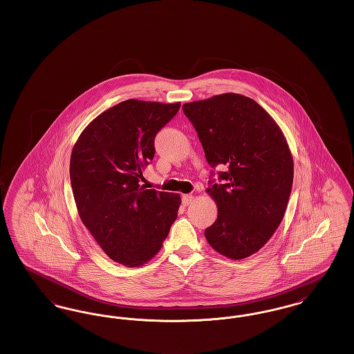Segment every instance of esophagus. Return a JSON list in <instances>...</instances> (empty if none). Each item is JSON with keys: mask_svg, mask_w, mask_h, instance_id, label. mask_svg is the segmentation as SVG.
I'll return each mask as SVG.
<instances>
[{"mask_svg": "<svg viewBox=\"0 0 354 354\" xmlns=\"http://www.w3.org/2000/svg\"><path fill=\"white\" fill-rule=\"evenodd\" d=\"M194 201V195L192 194H185V195H182V203L185 204V205H188L189 203Z\"/></svg>", "mask_w": 354, "mask_h": 354, "instance_id": "obj_1", "label": "esophagus"}]
</instances>
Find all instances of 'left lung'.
I'll return each mask as SVG.
<instances>
[{"label":"left lung","mask_w":354,"mask_h":354,"mask_svg":"<svg viewBox=\"0 0 354 354\" xmlns=\"http://www.w3.org/2000/svg\"><path fill=\"white\" fill-rule=\"evenodd\" d=\"M202 142L205 159L224 185H211L218 219L204 231L220 254L241 260L270 240L286 214L293 158L274 119L248 97L225 93L183 104Z\"/></svg>","instance_id":"1"}]
</instances>
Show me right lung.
<instances>
[{"mask_svg": "<svg viewBox=\"0 0 354 354\" xmlns=\"http://www.w3.org/2000/svg\"><path fill=\"white\" fill-rule=\"evenodd\" d=\"M180 102L127 100L88 123L70 158V182L80 218L104 253L140 267L160 251L178 216L180 195L140 185L153 139Z\"/></svg>", "mask_w": 354, "mask_h": 354, "instance_id": "obj_1", "label": "right lung"}]
</instances>
